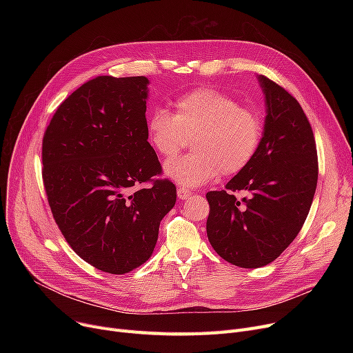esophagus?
<instances>
[{
	"label": "esophagus",
	"mask_w": 353,
	"mask_h": 353,
	"mask_svg": "<svg viewBox=\"0 0 353 353\" xmlns=\"http://www.w3.org/2000/svg\"><path fill=\"white\" fill-rule=\"evenodd\" d=\"M177 196H179L180 200H186V199H189L192 196V192L188 190L186 188H179L177 189Z\"/></svg>",
	"instance_id": "1"
}]
</instances>
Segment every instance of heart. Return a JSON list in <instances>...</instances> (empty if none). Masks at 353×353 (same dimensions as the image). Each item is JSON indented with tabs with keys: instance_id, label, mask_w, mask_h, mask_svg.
Listing matches in <instances>:
<instances>
[{
	"instance_id": "obj_1",
	"label": "heart",
	"mask_w": 353,
	"mask_h": 353,
	"mask_svg": "<svg viewBox=\"0 0 353 353\" xmlns=\"http://www.w3.org/2000/svg\"><path fill=\"white\" fill-rule=\"evenodd\" d=\"M174 113L159 108L147 120V137L164 159H173L192 136L194 153L167 163L165 174L183 186L197 188L220 172H242L262 141V117L253 108L213 88H199L177 97Z\"/></svg>"
}]
</instances>
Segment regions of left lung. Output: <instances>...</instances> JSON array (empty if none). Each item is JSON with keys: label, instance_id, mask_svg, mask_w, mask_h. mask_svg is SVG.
Wrapping results in <instances>:
<instances>
[{"label": "left lung", "instance_id": "left-lung-1", "mask_svg": "<svg viewBox=\"0 0 353 353\" xmlns=\"http://www.w3.org/2000/svg\"><path fill=\"white\" fill-rule=\"evenodd\" d=\"M266 104L262 141L253 160L228 184L209 192L208 237L226 262L256 269L273 262L301 232L318 183V153L301 104L257 76ZM252 196L239 202L232 191Z\"/></svg>", "mask_w": 353, "mask_h": 353}]
</instances>
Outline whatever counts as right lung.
<instances>
[{"mask_svg":"<svg viewBox=\"0 0 353 353\" xmlns=\"http://www.w3.org/2000/svg\"><path fill=\"white\" fill-rule=\"evenodd\" d=\"M148 79L100 76L68 96L43 139V181L71 249L99 270L124 274L153 254L176 186L147 141ZM152 181L148 188L138 186Z\"/></svg>","mask_w":353,"mask_h":353,"instance_id":"add662e5","label":"right lung"}]
</instances>
